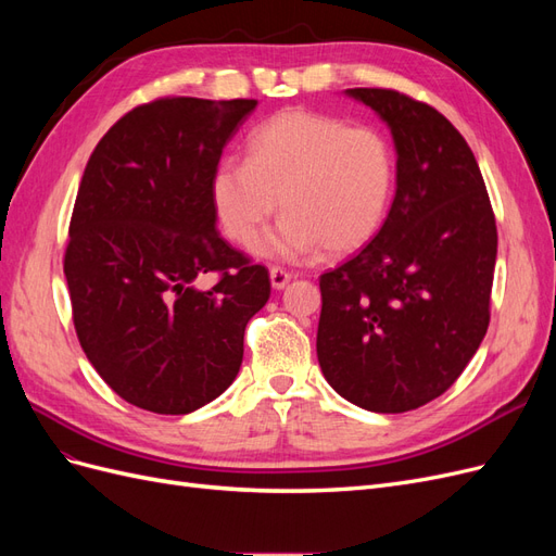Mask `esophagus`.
<instances>
[{"label":"esophagus","mask_w":556,"mask_h":556,"mask_svg":"<svg viewBox=\"0 0 556 556\" xmlns=\"http://www.w3.org/2000/svg\"><path fill=\"white\" fill-rule=\"evenodd\" d=\"M268 276H271L274 290H285V288H288V282L292 280V274L285 271V268H280V266H271V271H268Z\"/></svg>","instance_id":"1"}]
</instances>
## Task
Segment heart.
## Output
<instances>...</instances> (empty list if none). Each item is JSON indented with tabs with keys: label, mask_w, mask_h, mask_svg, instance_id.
Returning a JSON list of instances; mask_svg holds the SVG:
<instances>
[{
	"label": "heart",
	"mask_w": 556,
	"mask_h": 556,
	"mask_svg": "<svg viewBox=\"0 0 556 556\" xmlns=\"http://www.w3.org/2000/svg\"><path fill=\"white\" fill-rule=\"evenodd\" d=\"M396 157L376 127L308 109H285L250 131L248 160L225 157L211 178L217 223L262 257L301 260L319 250L343 255L371 241L394 194Z\"/></svg>",
	"instance_id": "obj_1"
}]
</instances>
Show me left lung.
<instances>
[{"mask_svg": "<svg viewBox=\"0 0 556 556\" xmlns=\"http://www.w3.org/2000/svg\"><path fill=\"white\" fill-rule=\"evenodd\" d=\"M345 97L390 129L396 192L376 239L319 276L317 362L355 406L406 413L441 396L484 339L496 223L473 150L445 115L394 90Z\"/></svg>", "mask_w": 556, "mask_h": 556, "instance_id": "left-lung-1", "label": "left lung"}]
</instances>
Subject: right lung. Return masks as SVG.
I'll use <instances>...</instances> for the list:
<instances>
[{"label":"right lung","instance_id":"right-lung-1","mask_svg":"<svg viewBox=\"0 0 556 556\" xmlns=\"http://www.w3.org/2000/svg\"><path fill=\"white\" fill-rule=\"evenodd\" d=\"M255 106L157 99L121 117L88 160L64 276L83 352L131 406L188 415L239 374L271 280L217 233L211 178ZM206 273L222 276L208 291L198 288Z\"/></svg>","mask_w":556,"mask_h":556}]
</instances>
